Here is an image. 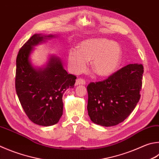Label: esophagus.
Here are the masks:
<instances>
[{"mask_svg": "<svg viewBox=\"0 0 159 159\" xmlns=\"http://www.w3.org/2000/svg\"><path fill=\"white\" fill-rule=\"evenodd\" d=\"M85 80L81 79V78H79V79H77L76 80V83H75V85H85Z\"/></svg>", "mask_w": 159, "mask_h": 159, "instance_id": "obj_1", "label": "esophagus"}]
</instances>
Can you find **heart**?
Instances as JSON below:
<instances>
[{
  "mask_svg": "<svg viewBox=\"0 0 159 159\" xmlns=\"http://www.w3.org/2000/svg\"><path fill=\"white\" fill-rule=\"evenodd\" d=\"M122 58L120 46L111 40L98 38L89 39L80 43L76 48L69 51L68 61L72 70L76 73L85 70L88 60L97 75L106 76L117 70Z\"/></svg>",
  "mask_w": 159,
  "mask_h": 159,
  "instance_id": "heart-1",
  "label": "heart"
}]
</instances>
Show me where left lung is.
<instances>
[{"label": "left lung", "mask_w": 159, "mask_h": 159, "mask_svg": "<svg viewBox=\"0 0 159 159\" xmlns=\"http://www.w3.org/2000/svg\"><path fill=\"white\" fill-rule=\"evenodd\" d=\"M144 68L129 64L108 79L88 85V111L97 125L112 126L122 122L139 102Z\"/></svg>", "instance_id": "left-lung-1"}]
</instances>
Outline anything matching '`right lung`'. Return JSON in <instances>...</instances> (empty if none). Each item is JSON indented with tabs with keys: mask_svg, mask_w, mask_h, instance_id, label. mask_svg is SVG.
Instances as JSON below:
<instances>
[{
	"mask_svg": "<svg viewBox=\"0 0 159 159\" xmlns=\"http://www.w3.org/2000/svg\"><path fill=\"white\" fill-rule=\"evenodd\" d=\"M53 35L34 34L20 48L16 57L15 88L23 109L36 125L48 126L58 122L62 115V95L74 87L76 76L68 74L61 60L51 57L47 67L35 70L29 56L34 46Z\"/></svg>",
	"mask_w": 159,
	"mask_h": 159,
	"instance_id": "obj_1",
	"label": "right lung"
}]
</instances>
